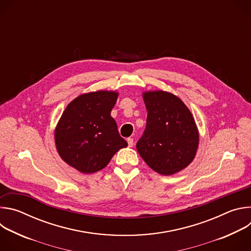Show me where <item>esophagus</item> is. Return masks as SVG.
<instances>
[{
  "instance_id": "1",
  "label": "esophagus",
  "mask_w": 251,
  "mask_h": 251,
  "mask_svg": "<svg viewBox=\"0 0 251 251\" xmlns=\"http://www.w3.org/2000/svg\"><path fill=\"white\" fill-rule=\"evenodd\" d=\"M127 142H128V147H133L134 145V140L132 138H128L127 139Z\"/></svg>"
}]
</instances>
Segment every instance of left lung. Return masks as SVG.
Returning <instances> with one entry per match:
<instances>
[{
    "label": "left lung",
    "mask_w": 251,
    "mask_h": 251,
    "mask_svg": "<svg viewBox=\"0 0 251 251\" xmlns=\"http://www.w3.org/2000/svg\"><path fill=\"white\" fill-rule=\"evenodd\" d=\"M147 123L136 148L155 172L170 176L185 169L195 158L199 133L191 111L172 93L151 91L143 94Z\"/></svg>",
    "instance_id": "1"
}]
</instances>
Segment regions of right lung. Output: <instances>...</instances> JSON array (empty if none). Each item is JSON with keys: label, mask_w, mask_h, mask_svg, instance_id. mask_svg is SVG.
Masks as SVG:
<instances>
[{"label": "right lung", "mask_w": 251, "mask_h": 251, "mask_svg": "<svg viewBox=\"0 0 251 251\" xmlns=\"http://www.w3.org/2000/svg\"><path fill=\"white\" fill-rule=\"evenodd\" d=\"M118 94L96 91L71 101L55 129V144L61 159L84 174L105 168L114 154L128 146L111 117Z\"/></svg>", "instance_id": "obj_1"}]
</instances>
